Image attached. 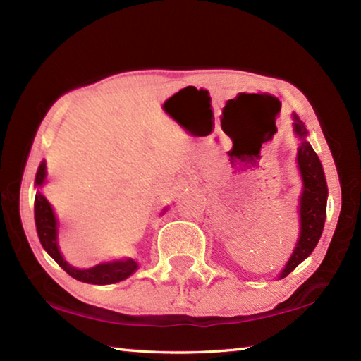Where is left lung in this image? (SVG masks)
<instances>
[{"mask_svg": "<svg viewBox=\"0 0 361 361\" xmlns=\"http://www.w3.org/2000/svg\"><path fill=\"white\" fill-rule=\"evenodd\" d=\"M295 119V132L301 137V146L298 149V164L302 175L304 191L301 195V205H299V216H301V235L296 243L295 252H293L288 264L280 274V277H286L295 269L299 262L304 261L314 252V248L320 240L323 226H325L326 216V195L328 186L323 173V167L319 156L315 154L312 146L305 142V126L299 121L296 114Z\"/></svg>", "mask_w": 361, "mask_h": 361, "instance_id": "obj_1", "label": "left lung"}]
</instances>
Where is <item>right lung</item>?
<instances>
[{
    "label": "right lung",
    "mask_w": 361,
    "mask_h": 361,
    "mask_svg": "<svg viewBox=\"0 0 361 361\" xmlns=\"http://www.w3.org/2000/svg\"><path fill=\"white\" fill-rule=\"evenodd\" d=\"M46 180V162H41L36 173V186H41ZM35 221H36V231H38V237L42 248L56 259L57 264L63 269L66 274H70L73 279L79 280V282L94 283V285H109L121 282V280L127 279L137 271L138 264L133 259H124V261H113V262H102V264L90 267V269H79L71 267L68 262L63 259L60 255L57 247V218L54 215V210L47 199L41 192H36L35 195Z\"/></svg>",
    "instance_id": "1"
}]
</instances>
